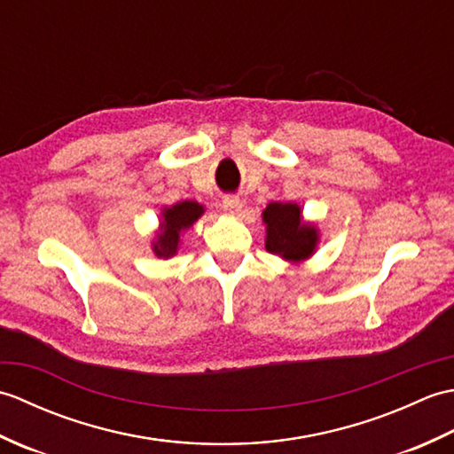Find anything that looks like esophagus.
Masks as SVG:
<instances>
[{
    "label": "esophagus",
    "instance_id": "34e87169",
    "mask_svg": "<svg viewBox=\"0 0 454 454\" xmlns=\"http://www.w3.org/2000/svg\"><path fill=\"white\" fill-rule=\"evenodd\" d=\"M222 207H224L228 215H238V212L242 210V200H239V197L228 195V197L222 199Z\"/></svg>",
    "mask_w": 454,
    "mask_h": 454
}]
</instances>
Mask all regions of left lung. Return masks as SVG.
<instances>
[{
  "mask_svg": "<svg viewBox=\"0 0 454 454\" xmlns=\"http://www.w3.org/2000/svg\"><path fill=\"white\" fill-rule=\"evenodd\" d=\"M263 222L267 224L265 247L269 254L293 259V262L312 255L317 239L316 228L302 224L301 208L296 205L271 202L263 210Z\"/></svg>",
  "mask_w": 454,
  "mask_h": 454,
  "instance_id": "1",
  "label": "left lung"
}]
</instances>
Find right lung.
Wrapping results in <instances>:
<instances>
[{"label": "right lung", "instance_id": "1", "mask_svg": "<svg viewBox=\"0 0 454 454\" xmlns=\"http://www.w3.org/2000/svg\"><path fill=\"white\" fill-rule=\"evenodd\" d=\"M202 215V207L195 200H183L179 205H173L163 212L161 232L158 234V242L153 244V252L160 257L176 255L181 230L192 226L199 216Z\"/></svg>", "mask_w": 454, "mask_h": 454}]
</instances>
